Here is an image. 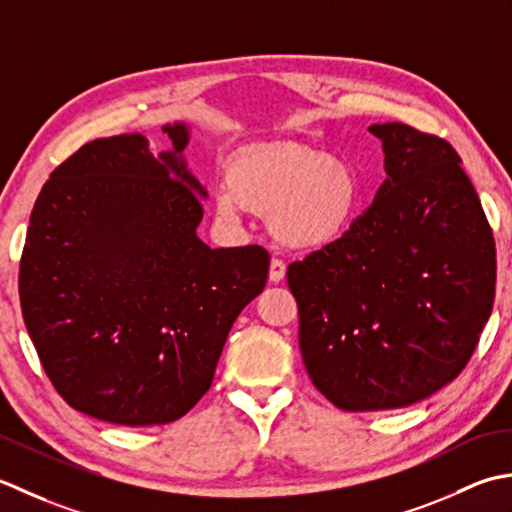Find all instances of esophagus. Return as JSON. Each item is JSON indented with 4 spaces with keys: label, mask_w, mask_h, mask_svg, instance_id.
<instances>
[{
    "label": "esophagus",
    "mask_w": 512,
    "mask_h": 512,
    "mask_svg": "<svg viewBox=\"0 0 512 512\" xmlns=\"http://www.w3.org/2000/svg\"><path fill=\"white\" fill-rule=\"evenodd\" d=\"M285 274H287V267H285L283 260L271 258V263H269V280H271V283H280V280L285 278Z\"/></svg>",
    "instance_id": "34e87169"
}]
</instances>
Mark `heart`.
Returning <instances> with one entry per match:
<instances>
[{"label":"heart","mask_w":512,"mask_h":512,"mask_svg":"<svg viewBox=\"0 0 512 512\" xmlns=\"http://www.w3.org/2000/svg\"><path fill=\"white\" fill-rule=\"evenodd\" d=\"M360 205L358 170L300 143L254 145L229 163V181L216 187L218 216L238 221L249 207L269 216L278 241L298 249L338 243Z\"/></svg>","instance_id":"1"}]
</instances>
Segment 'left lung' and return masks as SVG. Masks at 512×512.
<instances>
[{
    "mask_svg": "<svg viewBox=\"0 0 512 512\" xmlns=\"http://www.w3.org/2000/svg\"><path fill=\"white\" fill-rule=\"evenodd\" d=\"M384 172L338 243L287 269L311 382L342 411L431 398L471 360L493 311L495 241L460 154L404 123H373Z\"/></svg>",
    "mask_w": 512,
    "mask_h": 512,
    "instance_id": "1",
    "label": "left lung"
}]
</instances>
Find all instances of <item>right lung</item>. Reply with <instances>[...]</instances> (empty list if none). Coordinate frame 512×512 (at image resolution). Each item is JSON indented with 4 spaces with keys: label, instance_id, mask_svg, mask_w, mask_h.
I'll return each instance as SVG.
<instances>
[{
    "label": "right lung",
    "instance_id": "add662e5",
    "mask_svg": "<svg viewBox=\"0 0 512 512\" xmlns=\"http://www.w3.org/2000/svg\"><path fill=\"white\" fill-rule=\"evenodd\" d=\"M143 134L79 148L50 174L19 263L26 329L72 409L123 426L179 420L210 389L238 314L265 289L263 247L196 236L205 187Z\"/></svg>",
    "mask_w": 512,
    "mask_h": 512
}]
</instances>
